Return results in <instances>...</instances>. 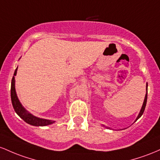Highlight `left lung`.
I'll return each mask as SVG.
<instances>
[{"mask_svg":"<svg viewBox=\"0 0 160 160\" xmlns=\"http://www.w3.org/2000/svg\"><path fill=\"white\" fill-rule=\"evenodd\" d=\"M147 100H148V83H147V94H146V95H145L144 101H143L142 108H141V112H140V113H139V115H138V118L136 119V120H138V119H139V118L143 115V112H144V109H145V107H146V104H147Z\"/></svg>","mask_w":160,"mask_h":160,"instance_id":"8db88e82","label":"left lung"}]
</instances>
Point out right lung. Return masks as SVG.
Wrapping results in <instances>:
<instances>
[{"label":"right lung","instance_id":"obj_1","mask_svg":"<svg viewBox=\"0 0 160 160\" xmlns=\"http://www.w3.org/2000/svg\"><path fill=\"white\" fill-rule=\"evenodd\" d=\"M17 68L16 69L15 72H14L13 75H17ZM10 95H11V101L12 107H13L14 110L19 115L20 118L24 120L26 122H27L29 125H34V126H45V125H51V124L54 122V121L52 120H48V119H40L34 116L33 115L28 113V112L22 107V104L20 103L19 99H18L17 96V93H16L15 90V79H14V76L12 77V82H11V90H10Z\"/></svg>","mask_w":160,"mask_h":160}]
</instances>
